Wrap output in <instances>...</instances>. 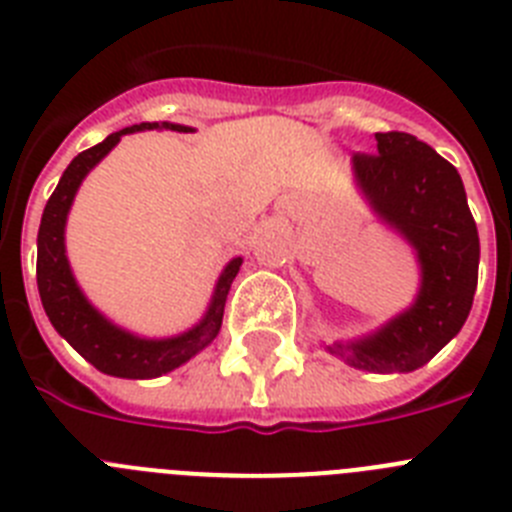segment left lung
Returning a JSON list of instances; mask_svg holds the SVG:
<instances>
[{"label": "left lung", "mask_w": 512, "mask_h": 512, "mask_svg": "<svg viewBox=\"0 0 512 512\" xmlns=\"http://www.w3.org/2000/svg\"><path fill=\"white\" fill-rule=\"evenodd\" d=\"M377 153H356L354 174L366 200L418 251V300L410 310L330 354L377 374L428 364L467 320L477 289L479 235L461 176L410 133H377Z\"/></svg>", "instance_id": "1"}]
</instances>
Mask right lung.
Wrapping results in <instances>:
<instances>
[{
  "label": "right lung",
  "mask_w": 512,
  "mask_h": 512,
  "mask_svg": "<svg viewBox=\"0 0 512 512\" xmlns=\"http://www.w3.org/2000/svg\"><path fill=\"white\" fill-rule=\"evenodd\" d=\"M153 128L179 130V133L192 130L187 125H174V122H140V125H133V128L107 135L102 143L81 151L71 161L69 169L63 171L56 192L51 194V200L45 205L38 230V292L40 300H43L45 315L53 323V328L89 364L97 366L99 372L122 379L161 377V374L171 372L176 366H182L194 354H200L207 343H212V338L217 336V330L223 325L228 289L243 264V259H233L225 266V271L217 279L210 310L200 320V325H194L192 330H187L182 336L164 338V341H148V338L130 336V333L120 330L117 325H112L107 318H102L89 305L87 297L81 295V289L76 287V279L69 269L66 246H63V228H66V217H69L76 189H79L81 179L117 146V140L122 135Z\"/></svg>",
  "instance_id": "obj_1"
}]
</instances>
